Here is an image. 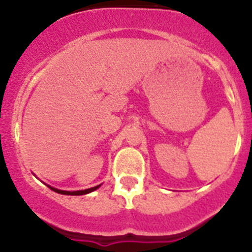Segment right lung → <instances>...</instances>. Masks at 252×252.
I'll return each mask as SVG.
<instances>
[{
    "instance_id": "obj_1",
    "label": "right lung",
    "mask_w": 252,
    "mask_h": 252,
    "mask_svg": "<svg viewBox=\"0 0 252 252\" xmlns=\"http://www.w3.org/2000/svg\"><path fill=\"white\" fill-rule=\"evenodd\" d=\"M48 187H49V186H48ZM98 187H99V186L93 187V188L84 189V190H75V192H68V190H59V189H55V188H53V187H49V188H50L51 190H54V192L60 193V194H65V195H83V194H87V193L93 192V190H95V189L98 188Z\"/></svg>"
}]
</instances>
